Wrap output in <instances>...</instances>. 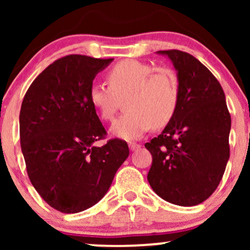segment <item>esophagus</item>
Instances as JSON below:
<instances>
[{
    "label": "esophagus",
    "mask_w": 250,
    "mask_h": 250,
    "mask_svg": "<svg viewBox=\"0 0 250 250\" xmlns=\"http://www.w3.org/2000/svg\"><path fill=\"white\" fill-rule=\"evenodd\" d=\"M139 148H141V145H139V143H134V142L129 143V149H130V150H136V149Z\"/></svg>",
    "instance_id": "esophagus-1"
}]
</instances>
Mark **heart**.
Instances as JSON below:
<instances>
[{
    "label": "heart",
    "instance_id": "obj_1",
    "mask_svg": "<svg viewBox=\"0 0 250 250\" xmlns=\"http://www.w3.org/2000/svg\"><path fill=\"white\" fill-rule=\"evenodd\" d=\"M108 85L93 83L89 101L103 121H111L121 100L127 110L111 125L125 140H137L151 127L162 128L171 121L180 101L177 75L166 67L155 68L139 60H122L107 73Z\"/></svg>",
    "mask_w": 250,
    "mask_h": 250
}]
</instances>
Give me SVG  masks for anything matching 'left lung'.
<instances>
[{
	"instance_id": "left-lung-1",
	"label": "left lung",
	"mask_w": 250,
	"mask_h": 250,
	"mask_svg": "<svg viewBox=\"0 0 250 250\" xmlns=\"http://www.w3.org/2000/svg\"><path fill=\"white\" fill-rule=\"evenodd\" d=\"M177 70L180 101L165 130L146 143L153 162L148 182L168 202L202 203L216 190L229 160L231 119L216 77L193 55L160 50Z\"/></svg>"
}]
</instances>
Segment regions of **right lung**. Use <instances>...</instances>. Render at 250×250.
<instances>
[{
  "mask_svg": "<svg viewBox=\"0 0 250 250\" xmlns=\"http://www.w3.org/2000/svg\"><path fill=\"white\" fill-rule=\"evenodd\" d=\"M113 60L61 57L34 80L22 101L20 140L28 176L61 213H79L99 202L129 155L123 140L94 145L107 131L89 101V88Z\"/></svg>",
  "mask_w": 250,
  "mask_h": 250,
  "instance_id": "add662e5",
  "label": "right lung"
}]
</instances>
